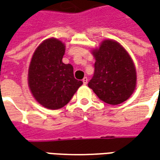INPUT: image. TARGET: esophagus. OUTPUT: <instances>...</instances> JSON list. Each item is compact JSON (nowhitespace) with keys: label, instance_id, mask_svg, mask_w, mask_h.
I'll return each mask as SVG.
<instances>
[{"label":"esophagus","instance_id":"esophagus-1","mask_svg":"<svg viewBox=\"0 0 160 160\" xmlns=\"http://www.w3.org/2000/svg\"><path fill=\"white\" fill-rule=\"evenodd\" d=\"M82 81H83V84H87V83H88V79H87V77H83V79L82 80Z\"/></svg>","mask_w":160,"mask_h":160}]
</instances>
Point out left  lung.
I'll return each instance as SVG.
<instances>
[{"instance_id":"1","label":"left lung","mask_w":160,"mask_h":160,"mask_svg":"<svg viewBox=\"0 0 160 160\" xmlns=\"http://www.w3.org/2000/svg\"><path fill=\"white\" fill-rule=\"evenodd\" d=\"M94 75L88 86L102 102L118 105L130 98L136 87V69L131 56L117 41L106 39L93 49Z\"/></svg>"}]
</instances>
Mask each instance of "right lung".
<instances>
[{"mask_svg": "<svg viewBox=\"0 0 160 160\" xmlns=\"http://www.w3.org/2000/svg\"><path fill=\"white\" fill-rule=\"evenodd\" d=\"M65 44L56 38L41 42L32 56L28 68V86L42 107L58 109L70 102L82 81L74 77L73 67L64 64Z\"/></svg>", "mask_w": 160, "mask_h": 160, "instance_id": "add662e5", "label": "right lung"}]
</instances>
